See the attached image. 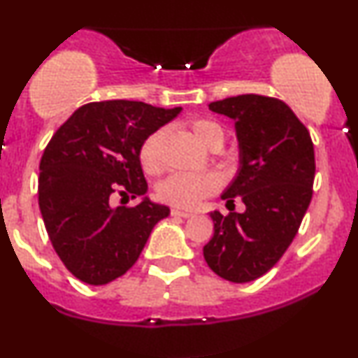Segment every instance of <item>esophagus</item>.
<instances>
[{
	"instance_id": "34e87169",
	"label": "esophagus",
	"mask_w": 358,
	"mask_h": 358,
	"mask_svg": "<svg viewBox=\"0 0 358 358\" xmlns=\"http://www.w3.org/2000/svg\"><path fill=\"white\" fill-rule=\"evenodd\" d=\"M171 215L183 217V219H188V217L193 215V212L192 210H182V208H173V210H171Z\"/></svg>"
}]
</instances>
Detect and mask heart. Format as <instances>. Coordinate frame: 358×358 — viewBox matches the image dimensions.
Returning a JSON list of instances; mask_svg holds the SVG:
<instances>
[{
	"label": "heart",
	"instance_id": "obj_1",
	"mask_svg": "<svg viewBox=\"0 0 358 358\" xmlns=\"http://www.w3.org/2000/svg\"><path fill=\"white\" fill-rule=\"evenodd\" d=\"M188 129L193 138L208 150H219L224 143V129L212 119H193L188 122ZM163 129H156L145 139L139 150V162L148 173H156L162 168L159 146L163 141ZM219 187L212 175H188L175 173L158 185V196L163 202L176 207H195L205 196L212 195Z\"/></svg>",
	"mask_w": 358,
	"mask_h": 358
}]
</instances>
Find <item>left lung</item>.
I'll use <instances>...</instances> for the list:
<instances>
[{"label":"left lung","mask_w":358,"mask_h":358,"mask_svg":"<svg viewBox=\"0 0 358 358\" xmlns=\"http://www.w3.org/2000/svg\"><path fill=\"white\" fill-rule=\"evenodd\" d=\"M208 109L234 121L239 168L220 199L234 207L241 196L245 210L210 212L213 237L203 257L217 276L249 282L268 273L298 234L313 195V143L289 106L274 97L242 94Z\"/></svg>","instance_id":"1"}]
</instances>
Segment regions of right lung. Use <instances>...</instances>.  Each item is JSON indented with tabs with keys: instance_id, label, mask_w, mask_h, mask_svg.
<instances>
[{
	"instance_id": "obj_1",
	"label": "right lung",
	"mask_w": 358,
	"mask_h": 358,
	"mask_svg": "<svg viewBox=\"0 0 358 358\" xmlns=\"http://www.w3.org/2000/svg\"><path fill=\"white\" fill-rule=\"evenodd\" d=\"M182 113L138 101L82 106L62 124L40 162L38 205L62 262L87 285H108L133 268L166 205L146 196L139 150L145 139ZM114 191L142 199L113 208Z\"/></svg>"
}]
</instances>
